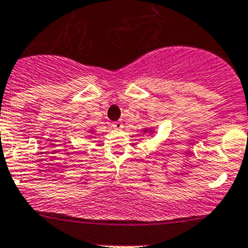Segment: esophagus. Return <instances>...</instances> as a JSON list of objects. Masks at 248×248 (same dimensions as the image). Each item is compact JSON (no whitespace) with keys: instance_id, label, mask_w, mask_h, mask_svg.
<instances>
[{"instance_id":"1","label":"esophagus","mask_w":248,"mask_h":248,"mask_svg":"<svg viewBox=\"0 0 248 248\" xmlns=\"http://www.w3.org/2000/svg\"><path fill=\"white\" fill-rule=\"evenodd\" d=\"M111 126H112V128H115V129H122V128H124V124H122L121 121L112 122Z\"/></svg>"}]
</instances>
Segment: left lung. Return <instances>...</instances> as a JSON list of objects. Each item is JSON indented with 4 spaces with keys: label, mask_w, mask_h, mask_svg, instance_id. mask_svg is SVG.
Wrapping results in <instances>:
<instances>
[{
    "label": "left lung",
    "mask_w": 248,
    "mask_h": 248,
    "mask_svg": "<svg viewBox=\"0 0 248 248\" xmlns=\"http://www.w3.org/2000/svg\"><path fill=\"white\" fill-rule=\"evenodd\" d=\"M150 129L149 128H145V129H142V132H145V133H146V132H149ZM152 132V131H151Z\"/></svg>",
    "instance_id": "1"
}]
</instances>
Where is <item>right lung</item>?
<instances>
[{
  "mask_svg": "<svg viewBox=\"0 0 248 248\" xmlns=\"http://www.w3.org/2000/svg\"><path fill=\"white\" fill-rule=\"evenodd\" d=\"M91 132H92V131H91Z\"/></svg>",
  "mask_w": 248,
  "mask_h": 248,
  "instance_id": "obj_1",
  "label": "right lung"
}]
</instances>
